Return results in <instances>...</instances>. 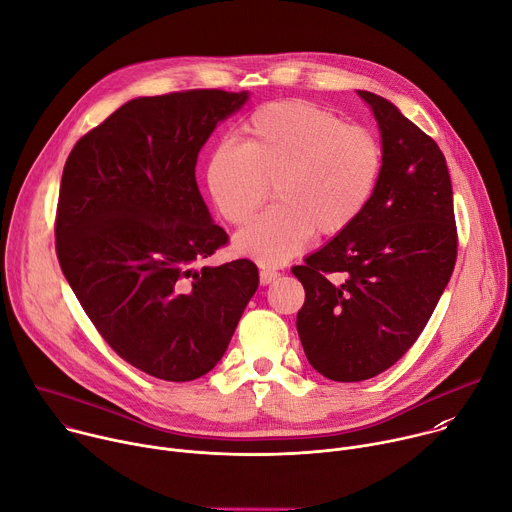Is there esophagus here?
<instances>
[{
	"mask_svg": "<svg viewBox=\"0 0 512 512\" xmlns=\"http://www.w3.org/2000/svg\"><path fill=\"white\" fill-rule=\"evenodd\" d=\"M279 277V273L275 271V269H261L259 271V281H261V285H269V283H273L275 279Z\"/></svg>",
	"mask_w": 512,
	"mask_h": 512,
	"instance_id": "34e87169",
	"label": "esophagus"
}]
</instances>
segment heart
<instances>
[{
	"label": "heart",
	"mask_w": 512,
	"mask_h": 512,
	"mask_svg": "<svg viewBox=\"0 0 512 512\" xmlns=\"http://www.w3.org/2000/svg\"><path fill=\"white\" fill-rule=\"evenodd\" d=\"M383 170L373 131L308 101L259 107L243 141H221L206 162V188L227 223L243 225L273 184L275 206L235 237V251L261 265L300 255L314 233H344L369 206Z\"/></svg>",
	"instance_id": "1"
}]
</instances>
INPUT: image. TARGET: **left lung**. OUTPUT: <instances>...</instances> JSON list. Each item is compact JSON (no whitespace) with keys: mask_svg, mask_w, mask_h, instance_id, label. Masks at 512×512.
Here are the masks:
<instances>
[{"mask_svg":"<svg viewBox=\"0 0 512 512\" xmlns=\"http://www.w3.org/2000/svg\"><path fill=\"white\" fill-rule=\"evenodd\" d=\"M379 123L383 170L344 233L291 267L304 289L298 334L330 381H367L413 346L452 277L458 235L446 158L391 101L356 91Z\"/></svg>","mask_w":512,"mask_h":512,"instance_id":"left-lung-1","label":"left lung"}]
</instances>
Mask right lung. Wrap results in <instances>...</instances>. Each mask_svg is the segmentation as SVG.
<instances>
[{
    "mask_svg": "<svg viewBox=\"0 0 512 512\" xmlns=\"http://www.w3.org/2000/svg\"><path fill=\"white\" fill-rule=\"evenodd\" d=\"M247 99L221 89L131 99L64 164L60 269L105 342L156 379L212 371L259 285L249 259L196 269L229 241L200 196L196 160Z\"/></svg>",
    "mask_w": 512,
    "mask_h": 512,
    "instance_id": "obj_1",
    "label": "right lung"
}]
</instances>
